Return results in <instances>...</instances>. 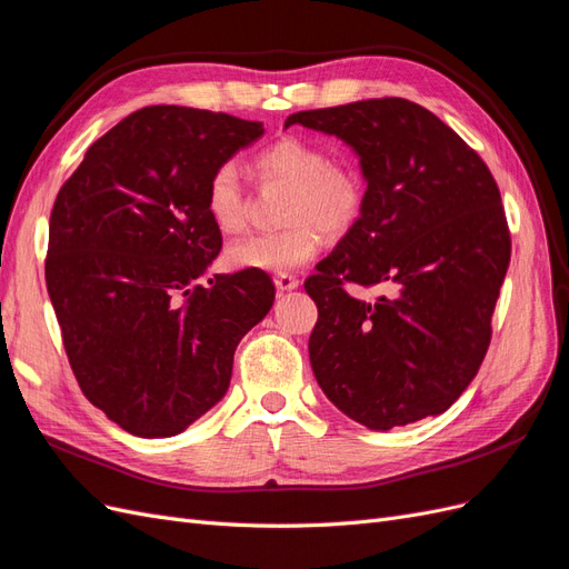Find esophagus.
<instances>
[{
	"label": "esophagus",
	"instance_id": "obj_1",
	"mask_svg": "<svg viewBox=\"0 0 569 569\" xmlns=\"http://www.w3.org/2000/svg\"><path fill=\"white\" fill-rule=\"evenodd\" d=\"M276 287H278V291H291V289L299 287V280L289 276V272H282V276L276 278Z\"/></svg>",
	"mask_w": 569,
	"mask_h": 569
}]
</instances>
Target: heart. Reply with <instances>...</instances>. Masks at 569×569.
<instances>
[{"label":"heart","mask_w":569,"mask_h":569,"mask_svg":"<svg viewBox=\"0 0 569 569\" xmlns=\"http://www.w3.org/2000/svg\"><path fill=\"white\" fill-rule=\"evenodd\" d=\"M261 183L291 188L284 219L291 223L280 232H259L234 240L226 249V261L238 270L289 272L316 257L322 234H341L358 221L362 209V181L356 169L331 162L325 146L299 136H284L261 150L251 164ZM207 213L219 232L242 230L244 190L232 162L221 164L207 183Z\"/></svg>","instance_id":"obj_1"}]
</instances>
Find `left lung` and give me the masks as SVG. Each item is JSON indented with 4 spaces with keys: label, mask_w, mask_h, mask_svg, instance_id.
<instances>
[{
    "label": "left lung",
    "mask_w": 569,
    "mask_h": 569,
    "mask_svg": "<svg viewBox=\"0 0 569 569\" xmlns=\"http://www.w3.org/2000/svg\"><path fill=\"white\" fill-rule=\"evenodd\" d=\"M291 124L341 139L367 183L360 219L306 280L322 393L371 430L442 415L478 375L511 261L492 173L457 131L405 98L303 110ZM343 281L395 293L369 305Z\"/></svg>",
    "instance_id": "1"
}]
</instances>
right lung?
<instances>
[{
  "label": "right lung",
  "instance_id": "1",
  "mask_svg": "<svg viewBox=\"0 0 569 569\" xmlns=\"http://www.w3.org/2000/svg\"><path fill=\"white\" fill-rule=\"evenodd\" d=\"M261 122L150 106L101 136L58 192L47 289L87 400L127 433L171 438L228 393L234 348L276 301L261 270L213 276L211 173Z\"/></svg>",
  "mask_w": 569,
  "mask_h": 569
}]
</instances>
